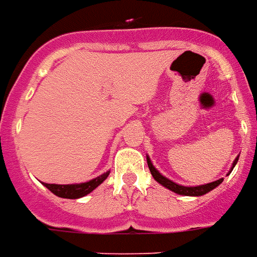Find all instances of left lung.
Wrapping results in <instances>:
<instances>
[{
  "label": "left lung",
  "instance_id": "1",
  "mask_svg": "<svg viewBox=\"0 0 257 257\" xmlns=\"http://www.w3.org/2000/svg\"><path fill=\"white\" fill-rule=\"evenodd\" d=\"M146 158H147V164H149L150 172H151V175H153L154 179L157 180L159 184H162L163 187H166V188H168V190L172 191V192H175V194L178 195H183V196H202V195H206L207 192L212 191L213 188H216V187L223 182V178H221V179H217L215 180V182H211V183L207 184H200V186H182V184L175 183V182H172V180H170L168 178L162 175L161 172L154 167L153 162H151L149 155ZM237 161H239V157L235 158V161H233L232 166H231V170H229L227 175H229V174L232 172L233 167L236 166Z\"/></svg>",
  "mask_w": 257,
  "mask_h": 257
}]
</instances>
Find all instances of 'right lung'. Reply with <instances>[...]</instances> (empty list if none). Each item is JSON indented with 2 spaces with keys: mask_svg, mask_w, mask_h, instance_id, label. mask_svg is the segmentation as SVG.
I'll return each mask as SVG.
<instances>
[{
  "mask_svg": "<svg viewBox=\"0 0 257 257\" xmlns=\"http://www.w3.org/2000/svg\"><path fill=\"white\" fill-rule=\"evenodd\" d=\"M110 171L103 172L102 175L96 176L94 179L85 182V183H75V184H47L44 183L47 190H50L51 192L59 198L63 199H79L86 196L90 192H93L96 187L102 184L104 180L107 179Z\"/></svg>",
  "mask_w": 257,
  "mask_h": 257,
  "instance_id": "obj_1",
  "label": "right lung"
}]
</instances>
